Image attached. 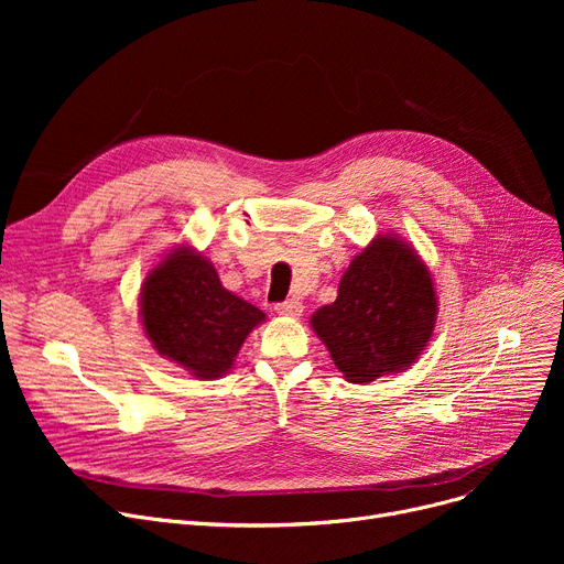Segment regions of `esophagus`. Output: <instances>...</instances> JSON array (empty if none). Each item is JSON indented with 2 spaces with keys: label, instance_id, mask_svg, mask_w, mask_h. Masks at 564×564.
<instances>
[{
  "label": "esophagus",
  "instance_id": "esophagus-1",
  "mask_svg": "<svg viewBox=\"0 0 564 564\" xmlns=\"http://www.w3.org/2000/svg\"><path fill=\"white\" fill-rule=\"evenodd\" d=\"M279 315H290V317H300L304 313V304L300 300H285L274 306Z\"/></svg>",
  "mask_w": 564,
  "mask_h": 564
}]
</instances>
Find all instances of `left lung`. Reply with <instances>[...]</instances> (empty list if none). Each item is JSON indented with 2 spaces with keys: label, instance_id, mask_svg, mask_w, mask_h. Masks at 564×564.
Listing matches in <instances>:
<instances>
[{
  "label": "left lung",
  "instance_id": "left-lung-1",
  "mask_svg": "<svg viewBox=\"0 0 564 564\" xmlns=\"http://www.w3.org/2000/svg\"><path fill=\"white\" fill-rule=\"evenodd\" d=\"M436 311L427 264L395 232H387L354 256L336 302L317 308L311 327L347 381L370 383L421 357Z\"/></svg>",
  "mask_w": 564,
  "mask_h": 564
}]
</instances>
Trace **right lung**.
I'll return each mask as SVG.
<instances>
[{
    "label": "right lung",
    "mask_w": 564,
    "mask_h": 564,
    "mask_svg": "<svg viewBox=\"0 0 564 564\" xmlns=\"http://www.w3.org/2000/svg\"><path fill=\"white\" fill-rule=\"evenodd\" d=\"M141 324L158 354L198 379L232 368L247 336L264 313L228 292L215 264L177 247L148 272L141 285Z\"/></svg>",
    "instance_id": "add662e5"
}]
</instances>
